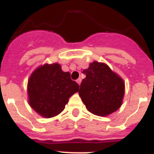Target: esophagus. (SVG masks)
<instances>
[{
  "mask_svg": "<svg viewBox=\"0 0 154 154\" xmlns=\"http://www.w3.org/2000/svg\"><path fill=\"white\" fill-rule=\"evenodd\" d=\"M76 82H77V83H78L79 85H80V83H81V79L79 78L78 79L76 80Z\"/></svg>",
  "mask_w": 154,
  "mask_h": 154,
  "instance_id": "obj_1",
  "label": "esophagus"
}]
</instances>
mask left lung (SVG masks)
I'll use <instances>...</instances> for the list:
<instances>
[{"label":"left lung","mask_w":154,"mask_h":154,"mask_svg":"<svg viewBox=\"0 0 154 154\" xmlns=\"http://www.w3.org/2000/svg\"><path fill=\"white\" fill-rule=\"evenodd\" d=\"M86 78L79 94L90 112L106 116L120 109L125 91L124 79L105 63L94 61L83 70Z\"/></svg>","instance_id":"obj_1"}]
</instances>
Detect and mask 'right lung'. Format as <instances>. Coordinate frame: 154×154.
Segmentation results:
<instances>
[{"label":"right lung","instance_id":"obj_1","mask_svg":"<svg viewBox=\"0 0 154 154\" xmlns=\"http://www.w3.org/2000/svg\"><path fill=\"white\" fill-rule=\"evenodd\" d=\"M79 89L60 63H44L35 68L28 79V103L41 116L54 117L63 112L69 97Z\"/></svg>","mask_w":154,"mask_h":154}]
</instances>
